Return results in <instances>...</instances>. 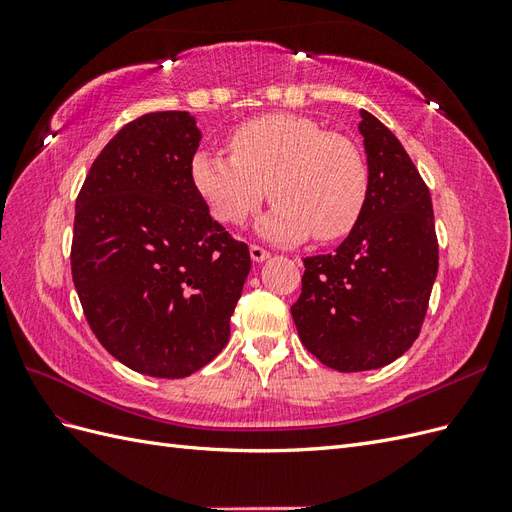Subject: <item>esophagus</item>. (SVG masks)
I'll list each match as a JSON object with an SVG mask.
<instances>
[{"instance_id":"34e87169","label":"esophagus","mask_w":512,"mask_h":512,"mask_svg":"<svg viewBox=\"0 0 512 512\" xmlns=\"http://www.w3.org/2000/svg\"><path fill=\"white\" fill-rule=\"evenodd\" d=\"M250 256H252V260H254V262H265L271 254L265 250V247H260V245H250Z\"/></svg>"}]
</instances>
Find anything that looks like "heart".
I'll use <instances>...</instances> for the list:
<instances>
[{
    "instance_id": "b5f03b06",
    "label": "heart",
    "mask_w": 512,
    "mask_h": 512,
    "mask_svg": "<svg viewBox=\"0 0 512 512\" xmlns=\"http://www.w3.org/2000/svg\"><path fill=\"white\" fill-rule=\"evenodd\" d=\"M228 149L230 156L200 149L190 164L194 190L220 224H243L267 196L275 205L256 230L271 241L301 243L314 235L327 243L346 237L359 220L369 177L348 136L324 132L301 115L271 113L241 123Z\"/></svg>"
}]
</instances>
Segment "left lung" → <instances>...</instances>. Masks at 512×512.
Here are the masks:
<instances>
[{"mask_svg":"<svg viewBox=\"0 0 512 512\" xmlns=\"http://www.w3.org/2000/svg\"><path fill=\"white\" fill-rule=\"evenodd\" d=\"M369 185L363 211L333 254L303 260L290 307L303 346L337 371L378 369L421 333L438 275L431 196L397 136L361 111Z\"/></svg>","mask_w":512,"mask_h":512,"instance_id":"8db88e82","label":"left lung"}]
</instances>
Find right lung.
<instances>
[{
    "label": "right lung",
    "instance_id": "1",
    "mask_svg": "<svg viewBox=\"0 0 512 512\" xmlns=\"http://www.w3.org/2000/svg\"><path fill=\"white\" fill-rule=\"evenodd\" d=\"M200 136L185 111L138 117L76 198L70 260L85 318L119 363L153 378H185L222 352L252 269L192 185Z\"/></svg>",
    "mask_w": 512,
    "mask_h": 512
}]
</instances>
